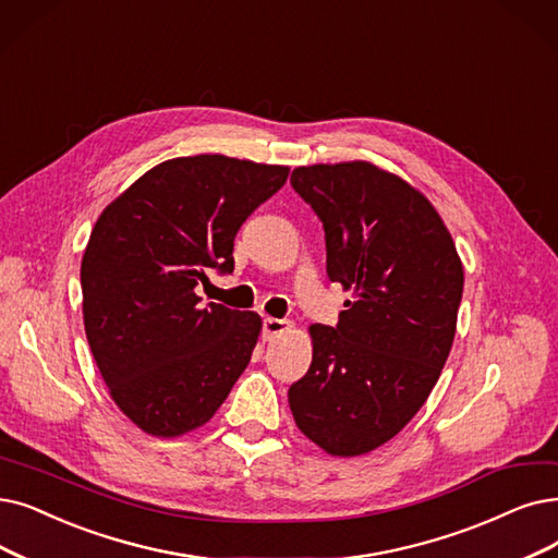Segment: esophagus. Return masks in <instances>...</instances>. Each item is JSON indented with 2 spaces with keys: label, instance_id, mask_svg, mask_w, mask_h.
I'll return each instance as SVG.
<instances>
[{
  "label": "esophagus",
  "instance_id": "esophagus-1",
  "mask_svg": "<svg viewBox=\"0 0 558 558\" xmlns=\"http://www.w3.org/2000/svg\"><path fill=\"white\" fill-rule=\"evenodd\" d=\"M288 329H291V320H283V318H265L263 320V337L265 339H275Z\"/></svg>",
  "mask_w": 558,
  "mask_h": 558
}]
</instances>
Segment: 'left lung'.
<instances>
[{
  "label": "left lung",
  "mask_w": 558,
  "mask_h": 558,
  "mask_svg": "<svg viewBox=\"0 0 558 558\" xmlns=\"http://www.w3.org/2000/svg\"><path fill=\"white\" fill-rule=\"evenodd\" d=\"M291 185L325 227L337 327L311 325L314 360L288 389L298 428L329 456H364L426 403L453 345L462 260L433 204L371 162L298 167Z\"/></svg>",
  "instance_id": "left-lung-1"
}]
</instances>
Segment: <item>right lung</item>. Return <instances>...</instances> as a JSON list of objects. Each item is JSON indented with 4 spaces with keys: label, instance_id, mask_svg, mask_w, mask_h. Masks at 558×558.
Segmentation results:
<instances>
[{
    "label": "right lung",
    "instance_id": "add662e5",
    "mask_svg": "<svg viewBox=\"0 0 558 558\" xmlns=\"http://www.w3.org/2000/svg\"><path fill=\"white\" fill-rule=\"evenodd\" d=\"M288 167L227 155L146 171L98 217L82 256L86 341L119 410L155 437L202 428L247 368L260 316L194 293L233 272L242 221L283 187Z\"/></svg>",
    "mask_w": 558,
    "mask_h": 558
}]
</instances>
